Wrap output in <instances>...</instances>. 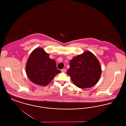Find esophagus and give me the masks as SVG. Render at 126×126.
<instances>
[{"mask_svg": "<svg viewBox=\"0 0 126 126\" xmlns=\"http://www.w3.org/2000/svg\"><path fill=\"white\" fill-rule=\"evenodd\" d=\"M61 72H63V73H66V68H64V69H62L61 70Z\"/></svg>", "mask_w": 126, "mask_h": 126, "instance_id": "obj_1", "label": "esophagus"}]
</instances>
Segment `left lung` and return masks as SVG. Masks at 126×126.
I'll use <instances>...</instances> for the list:
<instances>
[{
    "label": "left lung",
    "mask_w": 126,
    "mask_h": 126,
    "mask_svg": "<svg viewBox=\"0 0 126 126\" xmlns=\"http://www.w3.org/2000/svg\"><path fill=\"white\" fill-rule=\"evenodd\" d=\"M69 64L67 74L77 87L91 88L99 81L102 74L101 66L96 56L90 51L74 57Z\"/></svg>",
    "instance_id": "obj_1"
}]
</instances>
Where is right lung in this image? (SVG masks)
<instances>
[{"instance_id":"1","label":"right lung","mask_w":126,"mask_h":126,"mask_svg":"<svg viewBox=\"0 0 126 126\" xmlns=\"http://www.w3.org/2000/svg\"><path fill=\"white\" fill-rule=\"evenodd\" d=\"M25 70L30 81L41 86H46L61 71L57 68L54 60L42 48H37L30 54Z\"/></svg>"}]
</instances>
